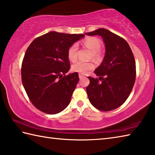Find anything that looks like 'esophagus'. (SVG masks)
Listing matches in <instances>:
<instances>
[{"label":"esophagus","instance_id":"esophagus-1","mask_svg":"<svg viewBox=\"0 0 155 155\" xmlns=\"http://www.w3.org/2000/svg\"><path fill=\"white\" fill-rule=\"evenodd\" d=\"M79 78H80V79H81V78H85V76L84 75H82V74H79Z\"/></svg>","mask_w":155,"mask_h":155}]
</instances>
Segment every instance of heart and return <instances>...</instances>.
I'll return each instance as SVG.
<instances>
[{"instance_id": "obj_1", "label": "heart", "mask_w": 155, "mask_h": 155, "mask_svg": "<svg viewBox=\"0 0 155 155\" xmlns=\"http://www.w3.org/2000/svg\"><path fill=\"white\" fill-rule=\"evenodd\" d=\"M84 45L91 50L92 53V57L94 58L98 59L101 58L100 49L102 47V43L100 39L96 37H88L84 41ZM78 44L74 43L69 47L68 50V57L69 59L71 61H74L78 58ZM95 67L94 63L91 61H78L75 62L72 65V70L78 72L80 74H87L92 70Z\"/></svg>"}]
</instances>
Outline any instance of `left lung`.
Instances as JSON below:
<instances>
[{"instance_id": "1", "label": "left lung", "mask_w": 155, "mask_h": 155, "mask_svg": "<svg viewBox=\"0 0 155 155\" xmlns=\"http://www.w3.org/2000/svg\"><path fill=\"white\" fill-rule=\"evenodd\" d=\"M100 35L105 43L106 54L94 73L99 79L88 77L86 91L90 103L101 111L118 108L127 100L136 80V63L126 41L105 29L86 33Z\"/></svg>"}]
</instances>
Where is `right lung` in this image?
<instances>
[{
  "label": "right lung",
  "instance_id": "add662e5",
  "mask_svg": "<svg viewBox=\"0 0 155 155\" xmlns=\"http://www.w3.org/2000/svg\"><path fill=\"white\" fill-rule=\"evenodd\" d=\"M84 37L51 31L36 38L27 48L21 65L22 83L40 111L55 114L69 105L79 76L77 72L65 75L70 69L68 50Z\"/></svg>",
  "mask_w": 155,
  "mask_h": 155
}]
</instances>
